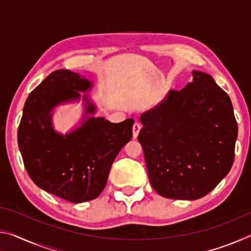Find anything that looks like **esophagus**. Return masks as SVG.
Wrapping results in <instances>:
<instances>
[{
  "label": "esophagus",
  "instance_id": "esophagus-1",
  "mask_svg": "<svg viewBox=\"0 0 251 251\" xmlns=\"http://www.w3.org/2000/svg\"><path fill=\"white\" fill-rule=\"evenodd\" d=\"M141 128H142V125L139 124V123L135 122V124H134V126H133V137H134V138L137 137L138 134H139V130H141Z\"/></svg>",
  "mask_w": 251,
  "mask_h": 251
}]
</instances>
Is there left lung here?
Masks as SVG:
<instances>
[{"label":"left lung","instance_id":"left-lung-1","mask_svg":"<svg viewBox=\"0 0 251 251\" xmlns=\"http://www.w3.org/2000/svg\"><path fill=\"white\" fill-rule=\"evenodd\" d=\"M150 181L160 196L195 201L210 193L232 166L238 126L231 100L210 75L169 91L139 117Z\"/></svg>","mask_w":251,"mask_h":251}]
</instances>
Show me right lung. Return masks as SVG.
Here are the masks:
<instances>
[{"label": "right lung", "mask_w": 251, "mask_h": 251, "mask_svg": "<svg viewBox=\"0 0 251 251\" xmlns=\"http://www.w3.org/2000/svg\"><path fill=\"white\" fill-rule=\"evenodd\" d=\"M92 83L69 70L50 73L25 101L18 130L24 166L34 184L67 201L78 203L100 196L113 161L133 137V118L110 123L87 117L95 105L83 95L85 115L77 128L62 135L54 130L52 110L80 99Z\"/></svg>", "instance_id": "add662e5"}]
</instances>
